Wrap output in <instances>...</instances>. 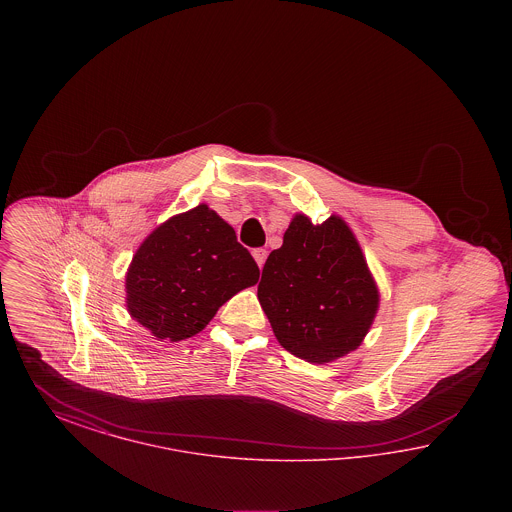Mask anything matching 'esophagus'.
<instances>
[{
  "label": "esophagus",
  "mask_w": 512,
  "mask_h": 512,
  "mask_svg": "<svg viewBox=\"0 0 512 512\" xmlns=\"http://www.w3.org/2000/svg\"><path fill=\"white\" fill-rule=\"evenodd\" d=\"M251 253H253V259L257 261L259 268H263L265 261H267V249H263V247H255Z\"/></svg>",
  "instance_id": "esophagus-1"
}]
</instances>
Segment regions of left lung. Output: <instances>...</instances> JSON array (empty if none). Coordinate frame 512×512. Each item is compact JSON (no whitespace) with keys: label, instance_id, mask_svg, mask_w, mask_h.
<instances>
[{"label":"left lung","instance_id":"obj_1","mask_svg":"<svg viewBox=\"0 0 512 512\" xmlns=\"http://www.w3.org/2000/svg\"><path fill=\"white\" fill-rule=\"evenodd\" d=\"M257 297L280 345L318 365L361 345L380 299L353 232L334 215L322 224L295 215Z\"/></svg>","mask_w":512,"mask_h":512}]
</instances>
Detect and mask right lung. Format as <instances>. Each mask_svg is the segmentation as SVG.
I'll use <instances>...</instances> for the list:
<instances>
[{
    "mask_svg": "<svg viewBox=\"0 0 512 512\" xmlns=\"http://www.w3.org/2000/svg\"><path fill=\"white\" fill-rule=\"evenodd\" d=\"M257 280L259 267L234 228L207 205H197L140 245L126 272V305L155 338L186 340Z\"/></svg>",
    "mask_w": 512,
    "mask_h": 512,
    "instance_id": "add662e5",
    "label": "right lung"
}]
</instances>
